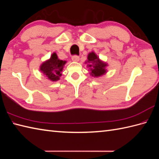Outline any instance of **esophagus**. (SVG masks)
I'll list each match as a JSON object with an SVG mask.
<instances>
[{"label":"esophagus","mask_w":159,"mask_h":159,"mask_svg":"<svg viewBox=\"0 0 159 159\" xmlns=\"http://www.w3.org/2000/svg\"><path fill=\"white\" fill-rule=\"evenodd\" d=\"M79 59H80L79 57L77 56V55H74L72 57V60L73 61H79Z\"/></svg>","instance_id":"esophagus-1"}]
</instances>
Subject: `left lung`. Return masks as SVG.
Wrapping results in <instances>:
<instances>
[{"mask_svg":"<svg viewBox=\"0 0 159 159\" xmlns=\"http://www.w3.org/2000/svg\"><path fill=\"white\" fill-rule=\"evenodd\" d=\"M87 62L90 64L88 66L90 67L91 75L95 77H98L103 75L107 72L105 69L107 64L102 61L93 52H90L87 57Z\"/></svg>","mask_w":159,"mask_h":159,"instance_id":"8db88e82","label":"left lung"}]
</instances>
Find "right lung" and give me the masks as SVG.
Wrapping results in <instances>:
<instances>
[{
  "mask_svg": "<svg viewBox=\"0 0 159 159\" xmlns=\"http://www.w3.org/2000/svg\"><path fill=\"white\" fill-rule=\"evenodd\" d=\"M66 63V61L59 59L57 54L54 52L50 59L42 64L39 69L48 79L52 81H57L59 80V77L61 76V72Z\"/></svg>",
  "mask_w": 159,
  "mask_h": 159,
  "instance_id": "obj_1",
  "label": "right lung"
}]
</instances>
